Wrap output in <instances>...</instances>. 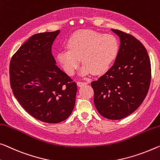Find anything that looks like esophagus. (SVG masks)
<instances>
[{"mask_svg":"<svg viewBox=\"0 0 160 160\" xmlns=\"http://www.w3.org/2000/svg\"><path fill=\"white\" fill-rule=\"evenodd\" d=\"M88 82H77V86L78 87H82L83 85H86V84H88Z\"/></svg>","mask_w":160,"mask_h":160,"instance_id":"obj_1","label":"esophagus"}]
</instances>
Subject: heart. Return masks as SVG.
Segmentation results:
<instances>
[{"instance_id":"heart-1","label":"heart","mask_w":160,"mask_h":160,"mask_svg":"<svg viewBox=\"0 0 160 160\" xmlns=\"http://www.w3.org/2000/svg\"><path fill=\"white\" fill-rule=\"evenodd\" d=\"M68 50L59 51L56 58L68 75L74 74L82 59L81 76L93 73L99 74L109 69L119 53V42L113 35L92 30L78 31L71 36Z\"/></svg>"}]
</instances>
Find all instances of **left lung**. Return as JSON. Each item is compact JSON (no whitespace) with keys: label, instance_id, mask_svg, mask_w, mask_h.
Instances as JSON below:
<instances>
[{"label":"left lung","instance_id":"left-lung-1","mask_svg":"<svg viewBox=\"0 0 160 160\" xmlns=\"http://www.w3.org/2000/svg\"><path fill=\"white\" fill-rule=\"evenodd\" d=\"M112 31L119 37V53L110 69L91 84L97 111L107 119L118 120L133 113L145 99L151 65L139 41L119 30Z\"/></svg>","mask_w":160,"mask_h":160}]
</instances>
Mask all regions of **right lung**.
<instances>
[{
	"label": "right lung",
	"mask_w": 160,
	"mask_h": 160,
	"mask_svg": "<svg viewBox=\"0 0 160 160\" xmlns=\"http://www.w3.org/2000/svg\"><path fill=\"white\" fill-rule=\"evenodd\" d=\"M60 31L37 33L13 56L10 82L26 111L41 122L56 124L70 116L75 106L77 83L56 64L51 53Z\"/></svg>",
	"instance_id": "obj_1"
}]
</instances>
